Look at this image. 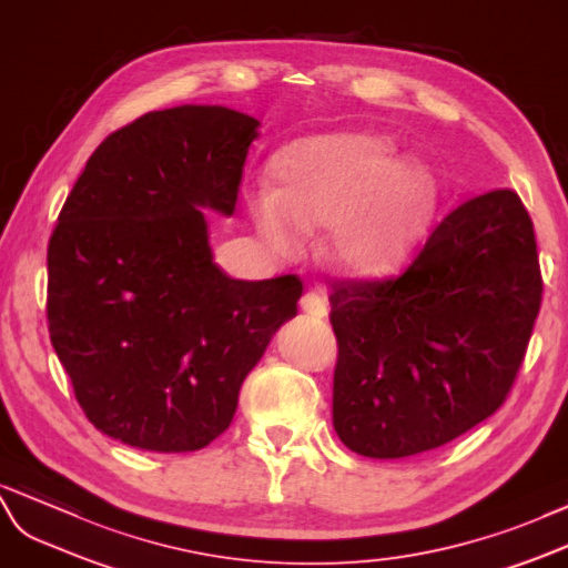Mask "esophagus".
<instances>
[{"mask_svg": "<svg viewBox=\"0 0 568 568\" xmlns=\"http://www.w3.org/2000/svg\"><path fill=\"white\" fill-rule=\"evenodd\" d=\"M302 312H307V314H312V316H318V318H324L326 314H328V307H326V297L318 293V290H310L307 295L302 297Z\"/></svg>", "mask_w": 568, "mask_h": 568, "instance_id": "34e87169", "label": "esophagus"}]
</instances>
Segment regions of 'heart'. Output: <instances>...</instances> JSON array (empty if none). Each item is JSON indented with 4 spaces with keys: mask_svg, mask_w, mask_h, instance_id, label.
Segmentation results:
<instances>
[{
    "mask_svg": "<svg viewBox=\"0 0 568 568\" xmlns=\"http://www.w3.org/2000/svg\"><path fill=\"white\" fill-rule=\"evenodd\" d=\"M369 132L300 139L271 160L278 189H254L246 206L275 254H293L302 232L328 227L324 256L355 278L388 273L408 254L439 203V184L417 160Z\"/></svg>",
    "mask_w": 568,
    "mask_h": 568,
    "instance_id": "1",
    "label": "heart"
}]
</instances>
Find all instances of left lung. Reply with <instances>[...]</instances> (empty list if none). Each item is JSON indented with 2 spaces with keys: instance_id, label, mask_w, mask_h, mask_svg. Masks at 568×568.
Returning <instances> with one entry per match:
<instances>
[{
  "instance_id": "1",
  "label": "left lung",
  "mask_w": 568,
  "mask_h": 568,
  "mask_svg": "<svg viewBox=\"0 0 568 568\" xmlns=\"http://www.w3.org/2000/svg\"><path fill=\"white\" fill-rule=\"evenodd\" d=\"M333 427L367 458L444 446L506 400L542 302L532 221L511 189L460 203L413 264L333 281Z\"/></svg>"
}]
</instances>
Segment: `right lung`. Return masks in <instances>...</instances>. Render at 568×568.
Masks as SVG:
<instances>
[{
  "mask_svg": "<svg viewBox=\"0 0 568 568\" xmlns=\"http://www.w3.org/2000/svg\"><path fill=\"white\" fill-rule=\"evenodd\" d=\"M258 120L223 105L149 112L85 163L48 246L54 353L95 429L182 454L235 417L302 281H235L203 209L232 215Z\"/></svg>",
  "mask_w": 568,
  "mask_h": 568,
  "instance_id": "obj_1",
  "label": "right lung"
}]
</instances>
